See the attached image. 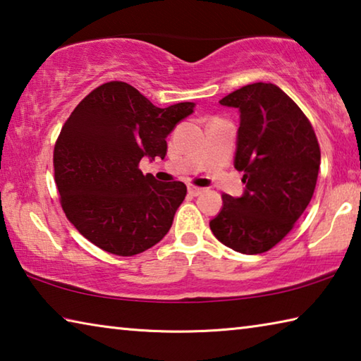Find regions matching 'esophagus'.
Instances as JSON below:
<instances>
[{
  "instance_id": "obj_1",
  "label": "esophagus",
  "mask_w": 361,
  "mask_h": 361,
  "mask_svg": "<svg viewBox=\"0 0 361 361\" xmlns=\"http://www.w3.org/2000/svg\"><path fill=\"white\" fill-rule=\"evenodd\" d=\"M204 189L202 188H199V186H194V185H191V186H188V192L191 194V195H199L200 192H202Z\"/></svg>"
}]
</instances>
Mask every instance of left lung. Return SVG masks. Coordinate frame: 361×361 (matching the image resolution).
Listing matches in <instances>:
<instances>
[{
	"label": "left lung",
	"instance_id": "1",
	"mask_svg": "<svg viewBox=\"0 0 361 361\" xmlns=\"http://www.w3.org/2000/svg\"><path fill=\"white\" fill-rule=\"evenodd\" d=\"M219 103L240 111L234 166L243 172L245 192L221 195L210 229L235 252L264 253L295 228L312 199L319 140L307 116L276 84L243 85Z\"/></svg>",
	"mask_w": 361,
	"mask_h": 361
}]
</instances>
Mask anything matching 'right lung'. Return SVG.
<instances>
[{"instance_id":"right-lung-1","label":"right lung","mask_w":361,"mask_h":361,"mask_svg":"<svg viewBox=\"0 0 361 361\" xmlns=\"http://www.w3.org/2000/svg\"><path fill=\"white\" fill-rule=\"evenodd\" d=\"M194 103L157 108L130 84L109 81L79 102L54 146V178L68 221L108 253L133 256L164 239L186 197L157 181L142 157H166V138Z\"/></svg>"}]
</instances>
